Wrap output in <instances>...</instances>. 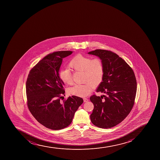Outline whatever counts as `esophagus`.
I'll list each match as a JSON object with an SVG mask.
<instances>
[{"label": "esophagus", "mask_w": 160, "mask_h": 160, "mask_svg": "<svg viewBox=\"0 0 160 160\" xmlns=\"http://www.w3.org/2000/svg\"><path fill=\"white\" fill-rule=\"evenodd\" d=\"M89 101V100L88 99V98H83V101L84 102H87L88 101Z\"/></svg>", "instance_id": "obj_1"}]
</instances>
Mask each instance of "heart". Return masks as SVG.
<instances>
[{
    "instance_id": "heart-1",
    "label": "heart",
    "mask_w": 160,
    "mask_h": 160,
    "mask_svg": "<svg viewBox=\"0 0 160 160\" xmlns=\"http://www.w3.org/2000/svg\"><path fill=\"white\" fill-rule=\"evenodd\" d=\"M70 68L75 71L83 72V84H76L69 89L70 94L78 97H86L92 92L94 87H97L103 81L104 66L99 58L78 54L71 59L69 63ZM62 81L67 84L72 82V77L68 70H62L59 72Z\"/></svg>"
}]
</instances>
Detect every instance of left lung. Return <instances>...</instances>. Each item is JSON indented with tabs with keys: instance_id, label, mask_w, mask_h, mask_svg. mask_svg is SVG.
Listing matches in <instances>:
<instances>
[{
	"instance_id": "obj_1",
	"label": "left lung",
	"mask_w": 160,
	"mask_h": 160,
	"mask_svg": "<svg viewBox=\"0 0 160 160\" xmlns=\"http://www.w3.org/2000/svg\"><path fill=\"white\" fill-rule=\"evenodd\" d=\"M88 54L102 60L104 71L97 92L105 95L90 98L94 106L91 120L100 128H112L121 122L133 106L137 92L135 73L125 60L111 51L96 49Z\"/></svg>"
}]
</instances>
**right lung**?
<instances>
[{"mask_svg": "<svg viewBox=\"0 0 160 160\" xmlns=\"http://www.w3.org/2000/svg\"><path fill=\"white\" fill-rule=\"evenodd\" d=\"M72 52L59 51L48 54L31 70L28 77L26 93L29 111L38 122L51 129L68 126L83 102L82 98L74 95L60 102L65 84L59 71L62 59Z\"/></svg>", "mask_w": 160, "mask_h": 160, "instance_id": "add662e5", "label": "right lung"}]
</instances>
